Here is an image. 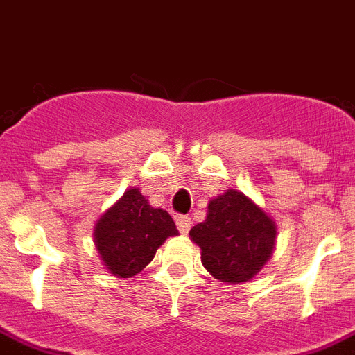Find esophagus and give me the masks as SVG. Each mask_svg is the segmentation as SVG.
<instances>
[{"instance_id": "esophagus-1", "label": "esophagus", "mask_w": 355, "mask_h": 355, "mask_svg": "<svg viewBox=\"0 0 355 355\" xmlns=\"http://www.w3.org/2000/svg\"><path fill=\"white\" fill-rule=\"evenodd\" d=\"M177 227L180 233L187 234L189 230L193 227V220H191V217H187V215H178L177 217Z\"/></svg>"}]
</instances>
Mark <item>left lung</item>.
I'll list each match as a JSON object with an SVG mask.
<instances>
[{
	"label": "left lung",
	"instance_id": "left-lung-1",
	"mask_svg": "<svg viewBox=\"0 0 355 355\" xmlns=\"http://www.w3.org/2000/svg\"><path fill=\"white\" fill-rule=\"evenodd\" d=\"M203 266L220 282H247L273 252L275 224L245 194L230 189L208 203L205 223L191 230Z\"/></svg>",
	"mask_w": 355,
	"mask_h": 355
}]
</instances>
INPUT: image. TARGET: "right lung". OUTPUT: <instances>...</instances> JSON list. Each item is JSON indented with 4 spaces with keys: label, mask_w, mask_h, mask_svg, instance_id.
I'll return each mask as SVG.
<instances>
[{
    "label": "right lung",
    "mask_w": 355,
    "mask_h": 355,
    "mask_svg": "<svg viewBox=\"0 0 355 355\" xmlns=\"http://www.w3.org/2000/svg\"><path fill=\"white\" fill-rule=\"evenodd\" d=\"M178 234L166 210L152 208L140 189H129L96 224L94 236L103 263L121 278L140 273L168 236Z\"/></svg>",
    "instance_id": "add662e5"
}]
</instances>
